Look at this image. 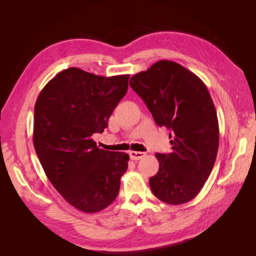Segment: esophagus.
Here are the masks:
<instances>
[{
  "label": "esophagus",
  "instance_id": "esophagus-1",
  "mask_svg": "<svg viewBox=\"0 0 256 256\" xmlns=\"http://www.w3.org/2000/svg\"><path fill=\"white\" fill-rule=\"evenodd\" d=\"M129 154H130V158L132 160H140L143 157H145L146 154L142 152H130Z\"/></svg>",
  "mask_w": 256,
  "mask_h": 256
}]
</instances>
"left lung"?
<instances>
[{
  "mask_svg": "<svg viewBox=\"0 0 256 256\" xmlns=\"http://www.w3.org/2000/svg\"><path fill=\"white\" fill-rule=\"evenodd\" d=\"M160 127L172 131V152L156 154L157 174L150 178L154 196L180 205L194 198L214 168L219 148L216 108L204 82L178 63L160 60L130 78Z\"/></svg>",
  "mask_w": 256,
  "mask_h": 256,
  "instance_id": "left-lung-1",
  "label": "left lung"
}]
</instances>
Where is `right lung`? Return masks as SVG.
Segmentation results:
<instances>
[{"label":"right lung","instance_id":"obj_1","mask_svg":"<svg viewBox=\"0 0 256 256\" xmlns=\"http://www.w3.org/2000/svg\"><path fill=\"white\" fill-rule=\"evenodd\" d=\"M129 74L102 76L70 67L42 90L34 110L33 143L48 180L74 208L102 210L120 191L129 154L99 148L104 132L126 95Z\"/></svg>","mask_w":256,"mask_h":256}]
</instances>
